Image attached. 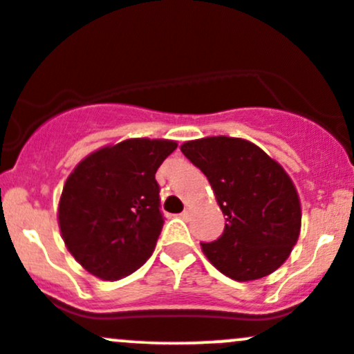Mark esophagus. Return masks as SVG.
Returning a JSON list of instances; mask_svg holds the SVG:
<instances>
[{
    "label": "esophagus",
    "mask_w": 354,
    "mask_h": 354,
    "mask_svg": "<svg viewBox=\"0 0 354 354\" xmlns=\"http://www.w3.org/2000/svg\"><path fill=\"white\" fill-rule=\"evenodd\" d=\"M180 216L184 218V220H187V218L191 216V209H189V207H185V209L180 213Z\"/></svg>",
    "instance_id": "1"
}]
</instances>
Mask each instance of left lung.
<instances>
[{"mask_svg":"<svg viewBox=\"0 0 354 354\" xmlns=\"http://www.w3.org/2000/svg\"><path fill=\"white\" fill-rule=\"evenodd\" d=\"M180 151L207 177L227 216L220 239L201 243L204 256L235 281L274 272L290 257L301 227L300 199L285 169L240 138L187 141Z\"/></svg>","mask_w":354,"mask_h":354,"instance_id":"8db88e82","label":"left lung"}]
</instances>
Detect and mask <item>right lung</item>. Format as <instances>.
I'll return each instance as SVG.
<instances>
[{
    "mask_svg": "<svg viewBox=\"0 0 354 354\" xmlns=\"http://www.w3.org/2000/svg\"><path fill=\"white\" fill-rule=\"evenodd\" d=\"M176 148L170 140H124L90 153L69 174L57 221L90 274L115 281L150 259L163 227L155 174Z\"/></svg>",
    "mask_w": 354,
    "mask_h": 354,
    "instance_id": "1",
    "label": "right lung"
}]
</instances>
